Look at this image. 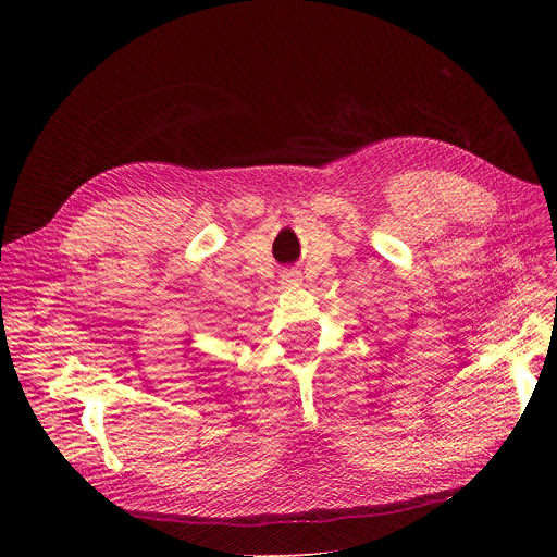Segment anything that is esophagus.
I'll return each mask as SVG.
<instances>
[{"mask_svg":"<svg viewBox=\"0 0 557 557\" xmlns=\"http://www.w3.org/2000/svg\"><path fill=\"white\" fill-rule=\"evenodd\" d=\"M282 280H284V282H288V284H294V282H298V280H300V275H298L296 271H286V273L282 275Z\"/></svg>","mask_w":557,"mask_h":557,"instance_id":"esophagus-1","label":"esophagus"}]
</instances>
